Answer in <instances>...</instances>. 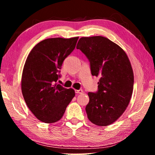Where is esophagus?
Returning <instances> with one entry per match:
<instances>
[{
  "mask_svg": "<svg viewBox=\"0 0 155 155\" xmlns=\"http://www.w3.org/2000/svg\"><path fill=\"white\" fill-rule=\"evenodd\" d=\"M75 93L76 94H81V93H83V90H82V89H79V90H75Z\"/></svg>",
  "mask_w": 155,
  "mask_h": 155,
  "instance_id": "esophagus-1",
  "label": "esophagus"
}]
</instances>
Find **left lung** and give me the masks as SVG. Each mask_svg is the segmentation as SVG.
I'll return each instance as SVG.
<instances>
[{
  "mask_svg": "<svg viewBox=\"0 0 155 155\" xmlns=\"http://www.w3.org/2000/svg\"><path fill=\"white\" fill-rule=\"evenodd\" d=\"M77 48L90 61L91 75L100 78L98 90L88 93V119L108 126L122 115L132 96L134 77L129 59L118 45L102 36L81 38Z\"/></svg>",
  "mask_w": 155,
  "mask_h": 155,
  "instance_id": "obj_1",
  "label": "left lung"
}]
</instances>
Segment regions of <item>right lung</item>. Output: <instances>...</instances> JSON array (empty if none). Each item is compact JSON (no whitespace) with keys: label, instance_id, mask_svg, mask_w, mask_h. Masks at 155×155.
<instances>
[{"label":"right lung","instance_id":"obj_1","mask_svg":"<svg viewBox=\"0 0 155 155\" xmlns=\"http://www.w3.org/2000/svg\"><path fill=\"white\" fill-rule=\"evenodd\" d=\"M78 39H46L34 46L26 60L22 95L31 111L41 122L59 120L75 96L74 90L64 88L57 81L61 77L63 61L74 51Z\"/></svg>","mask_w":155,"mask_h":155}]
</instances>
